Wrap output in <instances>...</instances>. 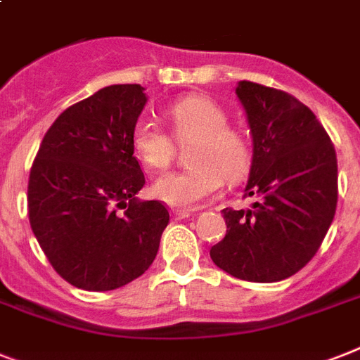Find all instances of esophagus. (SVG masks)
Returning <instances> with one entry per match:
<instances>
[{"instance_id": "obj_1", "label": "esophagus", "mask_w": 360, "mask_h": 360, "mask_svg": "<svg viewBox=\"0 0 360 360\" xmlns=\"http://www.w3.org/2000/svg\"><path fill=\"white\" fill-rule=\"evenodd\" d=\"M172 216H174L175 220H185V218H190V216H192V210L174 209L172 210Z\"/></svg>"}]
</instances>
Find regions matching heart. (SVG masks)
<instances>
[{
	"instance_id": "obj_1",
	"label": "heart",
	"mask_w": 360,
	"mask_h": 360,
	"mask_svg": "<svg viewBox=\"0 0 360 360\" xmlns=\"http://www.w3.org/2000/svg\"><path fill=\"white\" fill-rule=\"evenodd\" d=\"M172 134L186 150L188 168L160 177L155 195L174 207H195L224 186V181H240L251 166L250 140L227 125L229 116L205 96H186L166 110ZM134 155L150 170H166L175 148L166 131L148 118H140L131 133Z\"/></svg>"
}]
</instances>
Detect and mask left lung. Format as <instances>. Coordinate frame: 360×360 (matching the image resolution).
Here are the masks:
<instances>
[{
  "instance_id": "obj_1",
  "label": "left lung",
  "mask_w": 360,
  "mask_h": 360,
  "mask_svg": "<svg viewBox=\"0 0 360 360\" xmlns=\"http://www.w3.org/2000/svg\"><path fill=\"white\" fill-rule=\"evenodd\" d=\"M253 160L248 210L224 209L227 233L210 259L233 277L276 283L294 276L322 246L338 200L335 146L307 105L285 90L240 81Z\"/></svg>"
}]
</instances>
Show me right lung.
Returning <instances> with one entry per match:
<instances>
[{
	"mask_svg": "<svg viewBox=\"0 0 360 360\" xmlns=\"http://www.w3.org/2000/svg\"><path fill=\"white\" fill-rule=\"evenodd\" d=\"M140 84H110L60 112L31 166L29 224L58 276L83 290L140 277L170 221L162 201H140L144 172L131 133L146 105Z\"/></svg>",
	"mask_w": 360,
	"mask_h": 360,
	"instance_id": "right-lung-1",
	"label": "right lung"
}]
</instances>
